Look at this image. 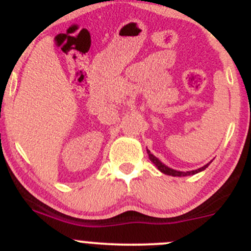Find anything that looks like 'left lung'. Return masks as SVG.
Here are the masks:
<instances>
[{"label":"left lung","instance_id":"8db88e82","mask_svg":"<svg viewBox=\"0 0 251 251\" xmlns=\"http://www.w3.org/2000/svg\"><path fill=\"white\" fill-rule=\"evenodd\" d=\"M147 153H148L149 159H151V163H153L154 165H155L156 168H158V170H159V171H161V173H163V174L169 175V176H178V177H182V176H189V175H196V174L201 173V171L205 170V169H206L207 166H209V164H210V163H209V164H206V165H204L203 168H199V169H197V170H193V171H187V173H183V171H177V170H174V169H170V168H168V166H166V165H164V164L161 163V161L159 160V159L156 158V156H154L153 154H151V151H148V149H147Z\"/></svg>","mask_w":251,"mask_h":251}]
</instances>
